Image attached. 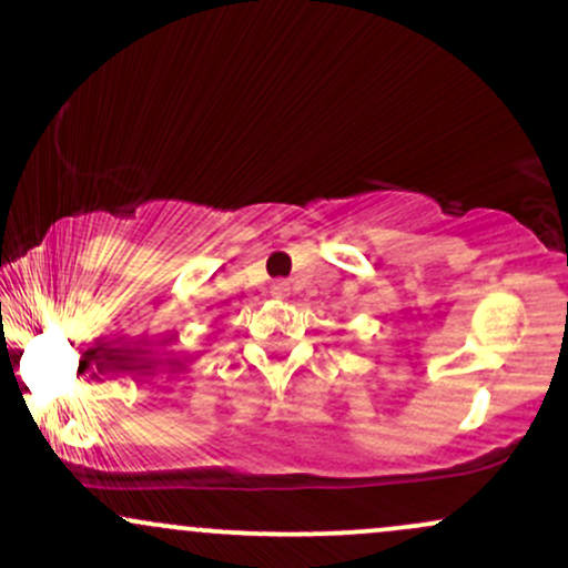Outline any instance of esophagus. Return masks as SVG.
<instances>
[{
  "label": "esophagus",
  "mask_w": 568,
  "mask_h": 568,
  "mask_svg": "<svg viewBox=\"0 0 568 568\" xmlns=\"http://www.w3.org/2000/svg\"><path fill=\"white\" fill-rule=\"evenodd\" d=\"M272 293H275L277 298H285L288 296V283H275L272 285Z\"/></svg>",
  "instance_id": "obj_1"
}]
</instances>
